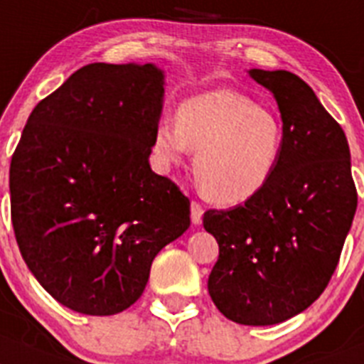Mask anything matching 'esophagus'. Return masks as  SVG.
I'll return each instance as SVG.
<instances>
[{"instance_id":"34e87169","label":"esophagus","mask_w":364,"mask_h":364,"mask_svg":"<svg viewBox=\"0 0 364 364\" xmlns=\"http://www.w3.org/2000/svg\"><path fill=\"white\" fill-rule=\"evenodd\" d=\"M202 215H204L202 205H200L198 202H191V222L195 223V225H198V223L202 222Z\"/></svg>"}]
</instances>
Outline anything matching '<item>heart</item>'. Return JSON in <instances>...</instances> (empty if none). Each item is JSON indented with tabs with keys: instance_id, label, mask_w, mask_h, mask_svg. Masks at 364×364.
I'll use <instances>...</instances> for the list:
<instances>
[{
	"instance_id": "1",
	"label": "heart",
	"mask_w": 364,
	"mask_h": 364,
	"mask_svg": "<svg viewBox=\"0 0 364 364\" xmlns=\"http://www.w3.org/2000/svg\"><path fill=\"white\" fill-rule=\"evenodd\" d=\"M285 142L276 112L236 90H211L182 102L176 121L160 119L153 155L162 168L195 155V176L209 200L243 204L269 186Z\"/></svg>"
}]
</instances>
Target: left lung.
Wrapping results in <instances>:
<instances>
[{
  "label": "left lung",
  "instance_id": "8db88e82",
  "mask_svg": "<svg viewBox=\"0 0 364 364\" xmlns=\"http://www.w3.org/2000/svg\"><path fill=\"white\" fill-rule=\"evenodd\" d=\"M274 95L285 142L265 189L243 205L204 215L218 242L208 289L240 325H278L321 296L352 228L355 193L341 126L314 90L287 70H249Z\"/></svg>",
  "mask_w": 364,
  "mask_h": 364
}]
</instances>
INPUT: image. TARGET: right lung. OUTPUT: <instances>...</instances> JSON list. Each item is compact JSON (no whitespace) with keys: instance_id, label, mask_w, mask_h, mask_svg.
Returning <instances> with one entry per match:
<instances>
[{"instance_id":"obj_1","label":"right lung","mask_w":364,"mask_h":364,"mask_svg":"<svg viewBox=\"0 0 364 364\" xmlns=\"http://www.w3.org/2000/svg\"><path fill=\"white\" fill-rule=\"evenodd\" d=\"M164 70L93 63L26 121L10 162V213L23 259L61 305L126 311L162 249L188 231L189 200L149 166Z\"/></svg>"}]
</instances>
